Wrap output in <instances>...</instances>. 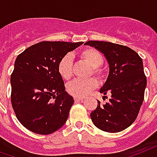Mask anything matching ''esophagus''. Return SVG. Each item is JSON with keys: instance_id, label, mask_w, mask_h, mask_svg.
Wrapping results in <instances>:
<instances>
[{"instance_id": "1", "label": "esophagus", "mask_w": 157, "mask_h": 157, "mask_svg": "<svg viewBox=\"0 0 157 157\" xmlns=\"http://www.w3.org/2000/svg\"><path fill=\"white\" fill-rule=\"evenodd\" d=\"M83 99H84V98H81V97H76V96H74V100H75V102H77V101H82Z\"/></svg>"}]
</instances>
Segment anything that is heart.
<instances>
[{
    "label": "heart",
    "instance_id": "1",
    "mask_svg": "<svg viewBox=\"0 0 157 157\" xmlns=\"http://www.w3.org/2000/svg\"><path fill=\"white\" fill-rule=\"evenodd\" d=\"M78 56L80 60L86 62L92 67L91 75H94L98 79L104 78L106 73L101 66L104 58L101 53L92 47H88L80 51ZM58 72L64 80H69L72 78L73 74V59L70 54H65L60 59L58 64ZM96 87L97 81L95 79H77L73 80V82L68 85L67 90L69 93L73 96L84 97L93 91Z\"/></svg>",
    "mask_w": 157,
    "mask_h": 157
}]
</instances>
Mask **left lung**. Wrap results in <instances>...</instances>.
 Masks as SVG:
<instances>
[{
    "instance_id": "8db88e82",
    "label": "left lung",
    "mask_w": 157,
    "mask_h": 157,
    "mask_svg": "<svg viewBox=\"0 0 157 157\" xmlns=\"http://www.w3.org/2000/svg\"><path fill=\"white\" fill-rule=\"evenodd\" d=\"M85 44L101 51L110 66L100 93L111 96L103 105L98 100L97 107L91 113L92 121L103 131H122L135 121L144 101L147 79L142 59L136 51L122 45L103 41H88Z\"/></svg>"
}]
</instances>
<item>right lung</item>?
Masks as SVG:
<instances>
[{"mask_svg": "<svg viewBox=\"0 0 157 157\" xmlns=\"http://www.w3.org/2000/svg\"><path fill=\"white\" fill-rule=\"evenodd\" d=\"M83 43L43 41L17 56L11 74V103L19 122L30 131L46 135L65 123L74 100L65 91L58 64Z\"/></svg>", "mask_w": 157, "mask_h": 157, "instance_id": "right-lung-1", "label": "right lung"}]
</instances>
